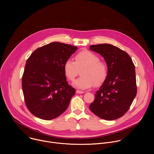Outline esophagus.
Segmentation results:
<instances>
[{
	"mask_svg": "<svg viewBox=\"0 0 154 154\" xmlns=\"http://www.w3.org/2000/svg\"><path fill=\"white\" fill-rule=\"evenodd\" d=\"M84 93V91H80V90H77L76 91V93H77V94H83Z\"/></svg>",
	"mask_w": 154,
	"mask_h": 154,
	"instance_id": "1",
	"label": "esophagus"
}]
</instances>
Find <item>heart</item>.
<instances>
[{"mask_svg": "<svg viewBox=\"0 0 154 154\" xmlns=\"http://www.w3.org/2000/svg\"><path fill=\"white\" fill-rule=\"evenodd\" d=\"M99 57L94 53L83 51L75 56V61L71 58L67 59L63 66L64 74L69 80L72 81L77 75L79 69L81 71V77L72 83L77 88L86 90L91 88L94 84L98 85L106 77L108 68L106 64L99 61Z\"/></svg>", "mask_w": 154, "mask_h": 154, "instance_id": "heart-1", "label": "heart"}]
</instances>
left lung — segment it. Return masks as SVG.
I'll use <instances>...</instances> for the list:
<instances>
[{"instance_id":"left-lung-1","label":"left lung","mask_w":154,"mask_h":154,"mask_svg":"<svg viewBox=\"0 0 154 154\" xmlns=\"http://www.w3.org/2000/svg\"><path fill=\"white\" fill-rule=\"evenodd\" d=\"M90 49L103 57L108 73L89 108L101 119H118L128 110L137 95L135 65L127 52L109 44L91 45Z\"/></svg>"}]
</instances>
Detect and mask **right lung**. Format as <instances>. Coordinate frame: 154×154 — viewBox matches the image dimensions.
<instances>
[{
  "instance_id": "right-lung-1",
  "label": "right lung",
  "mask_w": 154,
  "mask_h": 154,
  "mask_svg": "<svg viewBox=\"0 0 154 154\" xmlns=\"http://www.w3.org/2000/svg\"><path fill=\"white\" fill-rule=\"evenodd\" d=\"M77 49L53 42L36 49L27 60L22 88L26 106L36 117L51 120L68 108L75 90L68 85L63 66Z\"/></svg>"
}]
</instances>
